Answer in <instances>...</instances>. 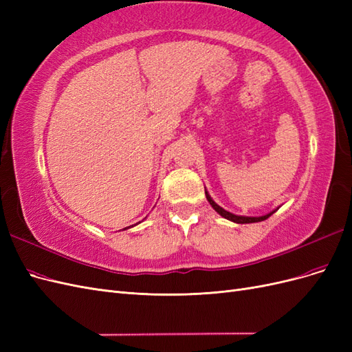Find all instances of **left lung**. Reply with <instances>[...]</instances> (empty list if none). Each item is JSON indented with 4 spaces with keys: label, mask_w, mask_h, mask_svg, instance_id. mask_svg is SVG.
<instances>
[{
    "label": "left lung",
    "mask_w": 352,
    "mask_h": 352,
    "mask_svg": "<svg viewBox=\"0 0 352 352\" xmlns=\"http://www.w3.org/2000/svg\"><path fill=\"white\" fill-rule=\"evenodd\" d=\"M206 197H207V199H208V202L211 204V207L214 208L219 214L221 216V217H225V219H228V220H232V221H235V223H255V221H263V220H265V219H269L273 212H269V214H265V216H261V217H247V216H236V214H232V212H229V211H226L225 208H221L220 206H217L214 201L211 199V197L208 195V192L206 190Z\"/></svg>",
    "instance_id": "obj_1"
}]
</instances>
